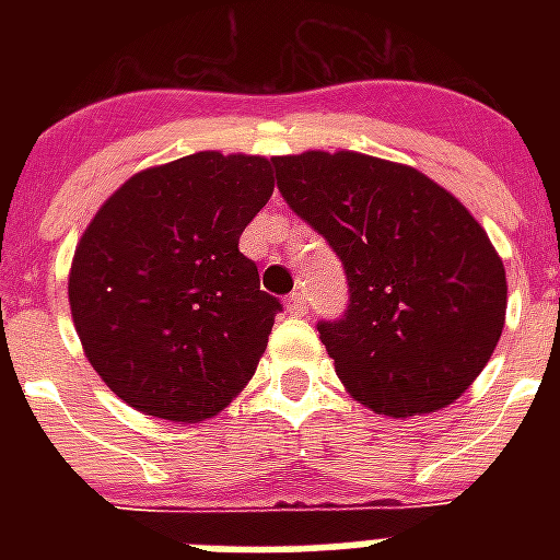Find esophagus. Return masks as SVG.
<instances>
[{"label":"esophagus","instance_id":"34e87169","mask_svg":"<svg viewBox=\"0 0 560 560\" xmlns=\"http://www.w3.org/2000/svg\"><path fill=\"white\" fill-rule=\"evenodd\" d=\"M288 311H290V314H293V316H305V314H307V299H305V293H290Z\"/></svg>","mask_w":560,"mask_h":560}]
</instances>
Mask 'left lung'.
<instances>
[{
	"mask_svg": "<svg viewBox=\"0 0 560 560\" xmlns=\"http://www.w3.org/2000/svg\"><path fill=\"white\" fill-rule=\"evenodd\" d=\"M281 197L340 255L349 311L319 323L342 386L377 416L447 407L505 325V270L486 229L421 171L358 151L276 156Z\"/></svg>",
	"mask_w": 560,
	"mask_h": 560,
	"instance_id": "8db88e82",
	"label": "left lung"
}]
</instances>
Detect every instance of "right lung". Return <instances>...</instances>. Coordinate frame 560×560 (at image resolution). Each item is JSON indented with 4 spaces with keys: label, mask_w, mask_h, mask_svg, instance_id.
<instances>
[{
    "label": "right lung",
    "mask_w": 560,
    "mask_h": 560,
    "mask_svg": "<svg viewBox=\"0 0 560 560\" xmlns=\"http://www.w3.org/2000/svg\"><path fill=\"white\" fill-rule=\"evenodd\" d=\"M272 188V160L200 151L139 171L92 218L69 305L125 404L197 424L249 383L281 305L237 241Z\"/></svg>",
    "instance_id": "right-lung-1"
}]
</instances>
